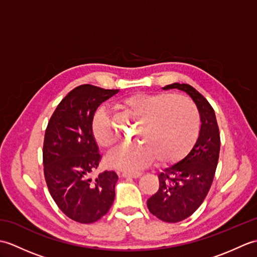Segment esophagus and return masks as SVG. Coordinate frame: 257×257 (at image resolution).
Instances as JSON below:
<instances>
[{
	"instance_id": "1",
	"label": "esophagus",
	"mask_w": 257,
	"mask_h": 257,
	"mask_svg": "<svg viewBox=\"0 0 257 257\" xmlns=\"http://www.w3.org/2000/svg\"><path fill=\"white\" fill-rule=\"evenodd\" d=\"M141 176L140 172H135V173H130V172H122L121 177L122 178H139Z\"/></svg>"
}]
</instances>
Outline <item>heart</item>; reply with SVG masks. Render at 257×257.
Masks as SVG:
<instances>
[{
    "label": "heart",
    "mask_w": 257,
    "mask_h": 257,
    "mask_svg": "<svg viewBox=\"0 0 257 257\" xmlns=\"http://www.w3.org/2000/svg\"><path fill=\"white\" fill-rule=\"evenodd\" d=\"M130 118L138 120L134 138L140 143L120 147L107 157L109 166L137 172L156 158L158 163L176 162L192 149L199 136L200 114L189 98L160 92H135L116 103ZM91 134L98 146L109 149L117 141L112 119L105 109L91 120Z\"/></svg>",
    "instance_id": "obj_1"
}]
</instances>
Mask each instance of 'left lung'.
Instances as JSON below:
<instances>
[{"label":"left lung","instance_id":"left-lung-1","mask_svg":"<svg viewBox=\"0 0 257 257\" xmlns=\"http://www.w3.org/2000/svg\"><path fill=\"white\" fill-rule=\"evenodd\" d=\"M177 88L192 98L199 109V138L183 160L159 174V189L147 201L149 211L163 222L177 223L192 215L204 201L212 185L220 155V132L210 102L188 84L174 83L163 89Z\"/></svg>","mask_w":257,"mask_h":257}]
</instances>
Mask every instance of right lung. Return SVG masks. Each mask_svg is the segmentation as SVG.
Masks as SVG:
<instances>
[{"label":"right lung","mask_w":257,"mask_h":257,"mask_svg":"<svg viewBox=\"0 0 257 257\" xmlns=\"http://www.w3.org/2000/svg\"><path fill=\"white\" fill-rule=\"evenodd\" d=\"M118 91L89 84L76 87L58 103L45 130L43 165L48 191L65 215L83 224L101 219L114 200L116 172L106 170L90 179L101 160L91 120L100 103Z\"/></svg>","instance_id":"add662e5"}]
</instances>
